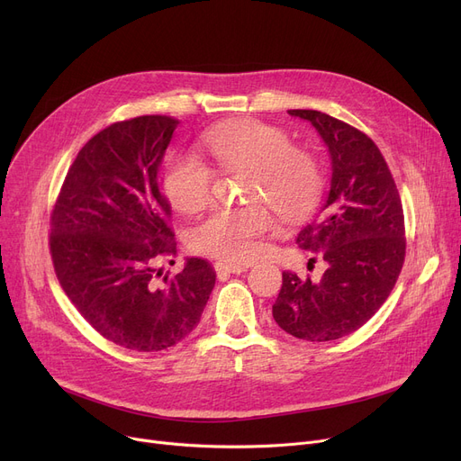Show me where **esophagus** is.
I'll use <instances>...</instances> for the list:
<instances>
[{
    "label": "esophagus",
    "instance_id": "obj_1",
    "mask_svg": "<svg viewBox=\"0 0 461 461\" xmlns=\"http://www.w3.org/2000/svg\"><path fill=\"white\" fill-rule=\"evenodd\" d=\"M249 269V265H239V263H226V261H216L214 271L218 275H240Z\"/></svg>",
    "mask_w": 461,
    "mask_h": 461
}]
</instances>
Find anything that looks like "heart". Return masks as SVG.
<instances>
[{
  "label": "heart",
  "mask_w": 461,
  "mask_h": 461,
  "mask_svg": "<svg viewBox=\"0 0 461 461\" xmlns=\"http://www.w3.org/2000/svg\"><path fill=\"white\" fill-rule=\"evenodd\" d=\"M203 149L226 172L250 174L249 200H265L278 216L292 221L316 203L323 176L310 151L292 145L289 134L261 121H235L203 136ZM212 172L194 155H174L164 169V192L177 211L196 212L211 200ZM273 226L261 203L214 209L192 228L194 252L228 261H249L259 254V237Z\"/></svg>",
  "instance_id": "1"
}]
</instances>
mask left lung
Here are the masks:
<instances>
[{
    "mask_svg": "<svg viewBox=\"0 0 461 461\" xmlns=\"http://www.w3.org/2000/svg\"><path fill=\"white\" fill-rule=\"evenodd\" d=\"M287 113L308 121L329 149L330 190L297 237L327 271L320 282L282 273L273 318L301 340L330 342L360 329L391 295L405 258L403 209L389 166L365 132L318 110Z\"/></svg>",
    "mask_w": 461,
    "mask_h": 461,
    "instance_id": "left-lung-1",
    "label": "left lung"
}]
</instances>
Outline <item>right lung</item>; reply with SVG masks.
I'll use <instances>...</instances> for the list:
<instances>
[{
    "mask_svg": "<svg viewBox=\"0 0 461 461\" xmlns=\"http://www.w3.org/2000/svg\"><path fill=\"white\" fill-rule=\"evenodd\" d=\"M177 125L141 115L95 134L52 211L50 252L63 292L96 332L134 351H162L186 338L216 280L202 258H186L174 276L157 269L177 252L172 207L158 186Z\"/></svg>",
    "mask_w": 461,
    "mask_h": 461,
    "instance_id": "obj_1",
    "label": "right lung"
}]
</instances>
